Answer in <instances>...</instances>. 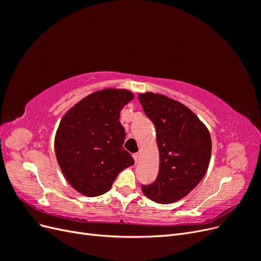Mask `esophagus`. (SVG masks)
<instances>
[{"mask_svg": "<svg viewBox=\"0 0 261 261\" xmlns=\"http://www.w3.org/2000/svg\"><path fill=\"white\" fill-rule=\"evenodd\" d=\"M133 158H134V160H135V162L138 163L139 160H140V154H139L138 152H137V153H134V154H133Z\"/></svg>", "mask_w": 261, "mask_h": 261, "instance_id": "34e87169", "label": "esophagus"}]
</instances>
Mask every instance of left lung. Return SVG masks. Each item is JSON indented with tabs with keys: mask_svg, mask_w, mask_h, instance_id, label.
<instances>
[{
	"mask_svg": "<svg viewBox=\"0 0 261 261\" xmlns=\"http://www.w3.org/2000/svg\"><path fill=\"white\" fill-rule=\"evenodd\" d=\"M146 115L155 126L159 173L141 191L158 203L183 198L206 174L211 156V137L197 115L180 102L160 93H139Z\"/></svg>",
	"mask_w": 261,
	"mask_h": 261,
	"instance_id": "8db88e82",
	"label": "left lung"
}]
</instances>
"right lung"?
Returning <instances> with one entry per match:
<instances>
[{
    "label": "right lung",
    "instance_id": "add662e5",
    "mask_svg": "<svg viewBox=\"0 0 261 261\" xmlns=\"http://www.w3.org/2000/svg\"><path fill=\"white\" fill-rule=\"evenodd\" d=\"M134 99L126 89L90 93L63 116L54 138L57 160L78 193L97 197L110 191L118 173L134 164L123 148L121 110Z\"/></svg>",
    "mask_w": 261,
    "mask_h": 261
}]
</instances>
